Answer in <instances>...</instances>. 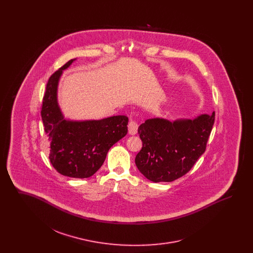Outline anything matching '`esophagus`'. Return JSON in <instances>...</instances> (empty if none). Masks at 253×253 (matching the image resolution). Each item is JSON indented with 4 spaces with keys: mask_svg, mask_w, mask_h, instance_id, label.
<instances>
[{
    "mask_svg": "<svg viewBox=\"0 0 253 253\" xmlns=\"http://www.w3.org/2000/svg\"><path fill=\"white\" fill-rule=\"evenodd\" d=\"M137 128H138V125H137V122L134 121H130L129 124H128V130H129V133L134 135L136 132H137Z\"/></svg>",
    "mask_w": 253,
    "mask_h": 253,
    "instance_id": "esophagus-1",
    "label": "esophagus"
}]
</instances>
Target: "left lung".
I'll return each mask as SVG.
<instances>
[{
	"mask_svg": "<svg viewBox=\"0 0 253 253\" xmlns=\"http://www.w3.org/2000/svg\"><path fill=\"white\" fill-rule=\"evenodd\" d=\"M214 116L213 112L193 120H147L138 127L142 149L135 157V165L139 171L156 183L185 175L205 153Z\"/></svg>",
	"mask_w": 253,
	"mask_h": 253,
	"instance_id": "8db88e82",
	"label": "left lung"
}]
</instances>
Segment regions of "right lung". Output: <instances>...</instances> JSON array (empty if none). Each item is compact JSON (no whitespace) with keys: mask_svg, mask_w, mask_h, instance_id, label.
Returning a JSON list of instances; mask_svg holds the SVG:
<instances>
[{"mask_svg":"<svg viewBox=\"0 0 253 253\" xmlns=\"http://www.w3.org/2000/svg\"><path fill=\"white\" fill-rule=\"evenodd\" d=\"M66 62L49 78L42 100V119L50 140L49 159L60 174L87 178L100 168L110 148L128 132V118L114 116L99 121L65 120L58 102V85Z\"/></svg>","mask_w":253,"mask_h":253,"instance_id":"obj_1","label":"right lung"}]
</instances>
